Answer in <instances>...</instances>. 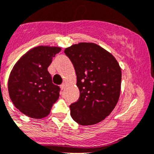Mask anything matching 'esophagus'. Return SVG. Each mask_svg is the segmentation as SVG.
<instances>
[{
    "label": "esophagus",
    "instance_id": "1",
    "mask_svg": "<svg viewBox=\"0 0 154 154\" xmlns=\"http://www.w3.org/2000/svg\"><path fill=\"white\" fill-rule=\"evenodd\" d=\"M60 87H61V90H64V88H65V84H64V83L61 84V86H60Z\"/></svg>",
    "mask_w": 154,
    "mask_h": 154
}]
</instances>
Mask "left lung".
I'll use <instances>...</instances> for the list:
<instances>
[{
	"label": "left lung",
	"instance_id": "1",
	"mask_svg": "<svg viewBox=\"0 0 154 154\" xmlns=\"http://www.w3.org/2000/svg\"><path fill=\"white\" fill-rule=\"evenodd\" d=\"M75 70L79 100L70 105L71 116L82 125L105 119L114 110L121 92L122 70L115 57L93 43H79L64 50Z\"/></svg>",
	"mask_w": 154,
	"mask_h": 154
}]
</instances>
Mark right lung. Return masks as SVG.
<instances>
[{"label":"right lung","instance_id":"1","mask_svg":"<svg viewBox=\"0 0 154 154\" xmlns=\"http://www.w3.org/2000/svg\"><path fill=\"white\" fill-rule=\"evenodd\" d=\"M61 50L48 46L34 47L13 67L8 79L9 97L24 115L36 119L45 118L58 99L60 87L52 82L47 68Z\"/></svg>","mask_w":154,"mask_h":154}]
</instances>
